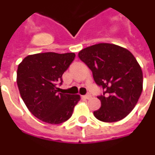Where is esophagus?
Here are the masks:
<instances>
[{
  "label": "esophagus",
  "mask_w": 155,
  "mask_h": 155,
  "mask_svg": "<svg viewBox=\"0 0 155 155\" xmlns=\"http://www.w3.org/2000/svg\"><path fill=\"white\" fill-rule=\"evenodd\" d=\"M84 97H85V99H90L91 97V94H86L85 96H84Z\"/></svg>",
  "instance_id": "34e87169"
}]
</instances>
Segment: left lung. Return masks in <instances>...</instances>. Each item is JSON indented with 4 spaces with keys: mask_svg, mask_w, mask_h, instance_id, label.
<instances>
[{
    "mask_svg": "<svg viewBox=\"0 0 155 155\" xmlns=\"http://www.w3.org/2000/svg\"><path fill=\"white\" fill-rule=\"evenodd\" d=\"M78 56L92 71L94 81L104 90L97 96L101 107L94 116L105 123L122 120L130 113L143 91V72L133 54L111 44H98Z\"/></svg>",
    "mask_w": 155,
    "mask_h": 155,
    "instance_id": "1",
    "label": "left lung"
}]
</instances>
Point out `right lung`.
<instances>
[{
    "label": "right lung",
    "mask_w": 155,
    "mask_h": 155,
    "mask_svg": "<svg viewBox=\"0 0 155 155\" xmlns=\"http://www.w3.org/2000/svg\"><path fill=\"white\" fill-rule=\"evenodd\" d=\"M74 57V53H41L27 56L18 65L17 83L21 99L32 115L44 123L67 121L81 100L79 95L59 93L57 87Z\"/></svg>",
    "instance_id": "right-lung-1"
}]
</instances>
